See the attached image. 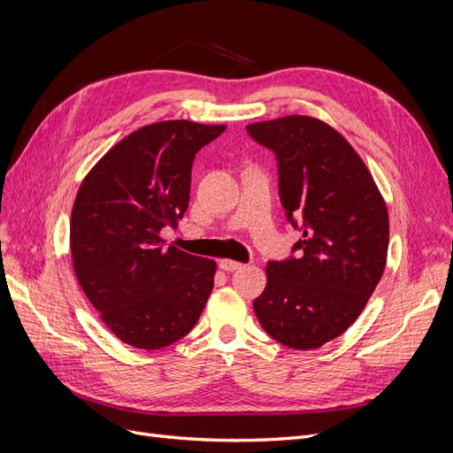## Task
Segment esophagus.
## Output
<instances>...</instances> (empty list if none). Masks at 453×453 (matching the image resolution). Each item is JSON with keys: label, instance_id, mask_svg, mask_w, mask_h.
<instances>
[{"label": "esophagus", "instance_id": "esophagus-1", "mask_svg": "<svg viewBox=\"0 0 453 453\" xmlns=\"http://www.w3.org/2000/svg\"><path fill=\"white\" fill-rule=\"evenodd\" d=\"M241 267H242V264H239V261H235V259H220V269H224V271H237Z\"/></svg>", "mask_w": 453, "mask_h": 453}]
</instances>
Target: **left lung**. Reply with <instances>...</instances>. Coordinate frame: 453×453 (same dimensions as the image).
<instances>
[{
    "label": "left lung",
    "instance_id": "8db88e82",
    "mask_svg": "<svg viewBox=\"0 0 453 453\" xmlns=\"http://www.w3.org/2000/svg\"><path fill=\"white\" fill-rule=\"evenodd\" d=\"M246 131L274 152L286 218L303 231L297 257L267 264L256 316L280 344L319 348L356 322L382 279L388 207L352 144L326 122L294 114Z\"/></svg>",
    "mask_w": 453,
    "mask_h": 453
}]
</instances>
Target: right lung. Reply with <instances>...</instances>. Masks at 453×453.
<instances>
[{"label":"right lung","instance_id":"1","mask_svg":"<svg viewBox=\"0 0 453 453\" xmlns=\"http://www.w3.org/2000/svg\"><path fill=\"white\" fill-rule=\"evenodd\" d=\"M226 126L167 120L124 137L86 174L71 211L77 280L116 339L159 349L194 329L214 286L212 259L164 246L189 203L196 154Z\"/></svg>","mask_w":453,"mask_h":453}]
</instances>
